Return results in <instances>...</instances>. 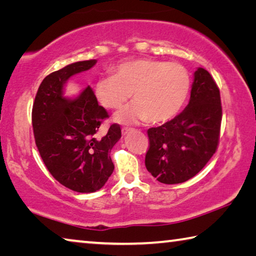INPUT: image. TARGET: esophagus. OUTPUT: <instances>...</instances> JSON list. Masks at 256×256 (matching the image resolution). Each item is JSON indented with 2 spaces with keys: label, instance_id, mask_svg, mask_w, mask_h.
Instances as JSON below:
<instances>
[{
  "label": "esophagus",
  "instance_id": "esophagus-1",
  "mask_svg": "<svg viewBox=\"0 0 256 256\" xmlns=\"http://www.w3.org/2000/svg\"><path fill=\"white\" fill-rule=\"evenodd\" d=\"M132 130L133 128H122V134H123V136H125V134H128V133H130V132H131L132 131Z\"/></svg>",
  "mask_w": 256,
  "mask_h": 256
}]
</instances>
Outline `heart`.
<instances>
[{
	"instance_id": "heart-1",
	"label": "heart",
	"mask_w": 256,
	"mask_h": 256,
	"mask_svg": "<svg viewBox=\"0 0 256 256\" xmlns=\"http://www.w3.org/2000/svg\"><path fill=\"white\" fill-rule=\"evenodd\" d=\"M190 78L178 63L158 60H132L118 64L114 76H102L94 86L98 102L118 110L133 97L132 105L115 115L120 123L150 120L160 124L174 118L188 97Z\"/></svg>"
}]
</instances>
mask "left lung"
<instances>
[{"instance_id": "8db88e82", "label": "left lung", "mask_w": 256, "mask_h": 256, "mask_svg": "<svg viewBox=\"0 0 256 256\" xmlns=\"http://www.w3.org/2000/svg\"><path fill=\"white\" fill-rule=\"evenodd\" d=\"M222 118L218 86L209 72L198 68L185 110L167 123L148 130L146 170L164 184L192 178L216 152Z\"/></svg>"}]
</instances>
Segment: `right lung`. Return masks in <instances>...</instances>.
<instances>
[{"instance_id": "1", "label": "right lung", "mask_w": 256, "mask_h": 256, "mask_svg": "<svg viewBox=\"0 0 256 256\" xmlns=\"http://www.w3.org/2000/svg\"><path fill=\"white\" fill-rule=\"evenodd\" d=\"M96 63L81 60L50 73L32 106L34 136L42 162L56 180L79 193L96 192L105 185L114 170L110 150L120 138L118 124L98 136L102 122L110 116L89 86L76 98L63 96L66 81Z\"/></svg>"}]
</instances>
